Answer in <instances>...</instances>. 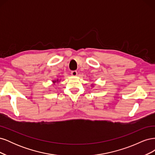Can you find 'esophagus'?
I'll use <instances>...</instances> for the list:
<instances>
[{
    "mask_svg": "<svg viewBox=\"0 0 155 155\" xmlns=\"http://www.w3.org/2000/svg\"><path fill=\"white\" fill-rule=\"evenodd\" d=\"M71 74H72V76H77L78 72L76 71V70H73V71L71 72Z\"/></svg>",
    "mask_w": 155,
    "mask_h": 155,
    "instance_id": "1",
    "label": "esophagus"
}]
</instances>
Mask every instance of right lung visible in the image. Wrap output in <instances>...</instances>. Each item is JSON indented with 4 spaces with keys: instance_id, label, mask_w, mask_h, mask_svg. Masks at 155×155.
I'll use <instances>...</instances> for the list:
<instances>
[{
    "instance_id": "obj_1",
    "label": "right lung",
    "mask_w": 155,
    "mask_h": 155,
    "mask_svg": "<svg viewBox=\"0 0 155 155\" xmlns=\"http://www.w3.org/2000/svg\"><path fill=\"white\" fill-rule=\"evenodd\" d=\"M55 81H53V82H54V83H55Z\"/></svg>"
}]
</instances>
